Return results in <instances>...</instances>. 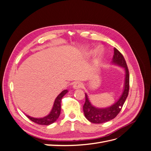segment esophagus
<instances>
[{"label": "esophagus", "instance_id": "obj_1", "mask_svg": "<svg viewBox=\"0 0 151 151\" xmlns=\"http://www.w3.org/2000/svg\"><path fill=\"white\" fill-rule=\"evenodd\" d=\"M73 88L75 89H81V88H83V84L80 82H76V83L73 86Z\"/></svg>", "mask_w": 151, "mask_h": 151}]
</instances>
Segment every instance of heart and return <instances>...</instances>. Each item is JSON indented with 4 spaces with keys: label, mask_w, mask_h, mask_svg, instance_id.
Returning a JSON list of instances; mask_svg holds the SVG:
<instances>
[{
    "label": "heart",
    "mask_w": 151,
    "mask_h": 151,
    "mask_svg": "<svg viewBox=\"0 0 151 151\" xmlns=\"http://www.w3.org/2000/svg\"><path fill=\"white\" fill-rule=\"evenodd\" d=\"M96 56L98 57H100L101 55L103 53V50L101 49V47H98L96 50Z\"/></svg>",
    "instance_id": "obj_1"
}]
</instances>
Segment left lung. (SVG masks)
Returning <instances> with one entry per match:
<instances>
[{
  "label": "left lung",
  "mask_w": 151,
  "mask_h": 151,
  "mask_svg": "<svg viewBox=\"0 0 151 151\" xmlns=\"http://www.w3.org/2000/svg\"><path fill=\"white\" fill-rule=\"evenodd\" d=\"M111 63L123 67L125 69V82L123 93L118 101L111 106L106 108H97L91 104L88 96L85 93L86 101L83 106V111L85 117L90 122L94 123H103L111 120L115 118L121 111L122 108L129 94V72L127 63L122 54L114 48V55Z\"/></svg>",
  "instance_id": "obj_1"
}]
</instances>
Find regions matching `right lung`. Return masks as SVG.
Segmentation results:
<instances>
[{
  "instance_id": "obj_1",
  "label": "right lung",
  "mask_w": 151,
  "mask_h": 151,
  "mask_svg": "<svg viewBox=\"0 0 151 151\" xmlns=\"http://www.w3.org/2000/svg\"><path fill=\"white\" fill-rule=\"evenodd\" d=\"M68 93V90L65 89L58 95V96L55 99V101L53 105V107L51 111L50 112L48 115L45 116L42 118H34L31 117L29 115H27L29 120L32 122H33L37 124L42 125H49L52 123L56 122L58 119L59 116H60V111H61V101L62 98L64 96L65 94Z\"/></svg>"
}]
</instances>
